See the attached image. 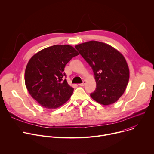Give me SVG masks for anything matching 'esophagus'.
Returning a JSON list of instances; mask_svg holds the SVG:
<instances>
[{
	"instance_id": "obj_1",
	"label": "esophagus",
	"mask_w": 154,
	"mask_h": 154,
	"mask_svg": "<svg viewBox=\"0 0 154 154\" xmlns=\"http://www.w3.org/2000/svg\"><path fill=\"white\" fill-rule=\"evenodd\" d=\"M85 84H86V82L84 80V81H83V82L82 83H80V84H79V85L80 86H85Z\"/></svg>"
}]
</instances>
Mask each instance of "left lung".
<instances>
[{
  "mask_svg": "<svg viewBox=\"0 0 154 154\" xmlns=\"http://www.w3.org/2000/svg\"><path fill=\"white\" fill-rule=\"evenodd\" d=\"M75 48L93 71L96 88L90 94L92 99L103 105L116 102L124 93L129 80V69L124 56L111 46L96 41Z\"/></svg>",
  "mask_w": 154,
  "mask_h": 154,
  "instance_id": "1",
  "label": "left lung"
}]
</instances>
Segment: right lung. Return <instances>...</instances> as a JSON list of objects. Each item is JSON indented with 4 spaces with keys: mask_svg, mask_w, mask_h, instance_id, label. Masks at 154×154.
<instances>
[{
    "mask_svg": "<svg viewBox=\"0 0 154 154\" xmlns=\"http://www.w3.org/2000/svg\"><path fill=\"white\" fill-rule=\"evenodd\" d=\"M79 55L69 45H54L35 54L25 71V83L31 96L42 107L57 108L66 102L74 88L64 72L66 64Z\"/></svg>",
    "mask_w": 154,
    "mask_h": 154,
    "instance_id": "right-lung-1",
    "label": "right lung"
}]
</instances>
